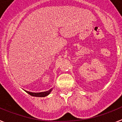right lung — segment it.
Instances as JSON below:
<instances>
[{
    "instance_id": "1",
    "label": "right lung",
    "mask_w": 122,
    "mask_h": 122,
    "mask_svg": "<svg viewBox=\"0 0 122 122\" xmlns=\"http://www.w3.org/2000/svg\"><path fill=\"white\" fill-rule=\"evenodd\" d=\"M52 89H50L48 91L46 92H40V93H34V92H28V91H25L27 93H29L30 95L33 96V97H46L48 96L49 93L51 92Z\"/></svg>"
}]
</instances>
